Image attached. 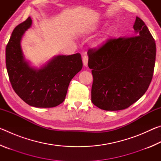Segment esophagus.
<instances>
[{"label":"esophagus","mask_w":161,"mask_h":161,"mask_svg":"<svg viewBox=\"0 0 161 161\" xmlns=\"http://www.w3.org/2000/svg\"><path fill=\"white\" fill-rule=\"evenodd\" d=\"M83 64L84 66L86 67L87 66V64H88V56L87 55H84L83 57Z\"/></svg>","instance_id":"34e87169"}]
</instances>
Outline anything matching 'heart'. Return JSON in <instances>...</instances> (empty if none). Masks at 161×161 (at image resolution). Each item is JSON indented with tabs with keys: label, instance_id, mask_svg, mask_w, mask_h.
<instances>
[{
	"label": "heart",
	"instance_id": "obj_1",
	"mask_svg": "<svg viewBox=\"0 0 161 161\" xmlns=\"http://www.w3.org/2000/svg\"><path fill=\"white\" fill-rule=\"evenodd\" d=\"M112 32H113V28H108L107 29V31H106L104 37L102 38V39L101 40V41L99 42V45H102V44H103V42H104L106 41V40H107V37L108 36V35H110Z\"/></svg>",
	"mask_w": 161,
	"mask_h": 161
}]
</instances>
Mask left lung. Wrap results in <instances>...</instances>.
Listing matches in <instances>:
<instances>
[{"instance_id":"1","label":"left lung","mask_w":161,"mask_h":161,"mask_svg":"<svg viewBox=\"0 0 161 161\" xmlns=\"http://www.w3.org/2000/svg\"><path fill=\"white\" fill-rule=\"evenodd\" d=\"M132 37L108 40L89 50L93 75L92 102L101 109H125L140 99L152 80L156 46L144 22L136 17Z\"/></svg>"}]
</instances>
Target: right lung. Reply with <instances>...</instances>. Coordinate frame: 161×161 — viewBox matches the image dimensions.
I'll list each match as a JSON object with an SVG mask.
<instances>
[{
	"label": "right lung",
	"mask_w": 161,
	"mask_h": 161,
	"mask_svg": "<svg viewBox=\"0 0 161 161\" xmlns=\"http://www.w3.org/2000/svg\"><path fill=\"white\" fill-rule=\"evenodd\" d=\"M32 23L29 17L13 30L5 49L8 74L15 93L28 105L54 107L64 102L70 81L82 68L81 54L54 56L39 69L31 66L21 40Z\"/></svg>",
	"instance_id": "add662e5"
}]
</instances>
